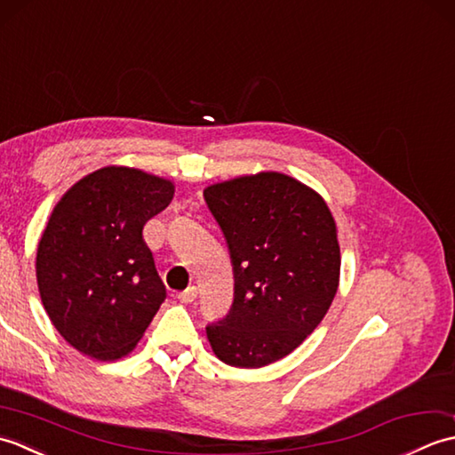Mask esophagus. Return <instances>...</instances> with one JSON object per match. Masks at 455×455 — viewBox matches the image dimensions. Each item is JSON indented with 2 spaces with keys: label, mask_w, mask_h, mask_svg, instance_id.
<instances>
[{
  "label": "esophagus",
  "mask_w": 455,
  "mask_h": 455,
  "mask_svg": "<svg viewBox=\"0 0 455 455\" xmlns=\"http://www.w3.org/2000/svg\"><path fill=\"white\" fill-rule=\"evenodd\" d=\"M178 299L181 303H191V301H196L197 299V289L196 287H188V289H183V291H180L178 293Z\"/></svg>",
  "instance_id": "34e87169"
}]
</instances>
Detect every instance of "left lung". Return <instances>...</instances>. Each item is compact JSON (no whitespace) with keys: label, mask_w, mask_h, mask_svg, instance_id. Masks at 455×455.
Listing matches in <instances>:
<instances>
[{"label":"left lung","mask_w":455,"mask_h":455,"mask_svg":"<svg viewBox=\"0 0 455 455\" xmlns=\"http://www.w3.org/2000/svg\"><path fill=\"white\" fill-rule=\"evenodd\" d=\"M235 269V301L207 324L220 362L262 367L291 354L321 324L338 289L340 246L323 197L262 172L205 189Z\"/></svg>","instance_id":"1"}]
</instances>
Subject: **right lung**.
I'll use <instances>...</instances> for the list:
<instances>
[{
    "instance_id": "obj_1",
    "label": "right lung",
    "mask_w": 455,
    "mask_h": 455,
    "mask_svg": "<svg viewBox=\"0 0 455 455\" xmlns=\"http://www.w3.org/2000/svg\"><path fill=\"white\" fill-rule=\"evenodd\" d=\"M172 181L134 168L90 173L58 201L36 250L43 305L68 344L95 360L129 354L166 299L142 238Z\"/></svg>"
}]
</instances>
